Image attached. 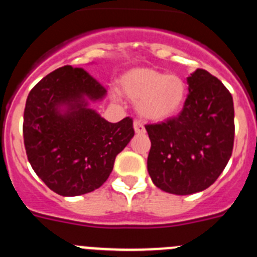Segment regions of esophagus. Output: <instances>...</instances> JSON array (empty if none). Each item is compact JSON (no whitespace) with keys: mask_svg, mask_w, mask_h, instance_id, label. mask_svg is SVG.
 Segmentation results:
<instances>
[{"mask_svg":"<svg viewBox=\"0 0 257 257\" xmlns=\"http://www.w3.org/2000/svg\"><path fill=\"white\" fill-rule=\"evenodd\" d=\"M134 128H135V133L136 134L145 133L144 123H143L142 121H139V119H135V121H134Z\"/></svg>","mask_w":257,"mask_h":257,"instance_id":"esophagus-1","label":"esophagus"}]
</instances>
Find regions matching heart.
<instances>
[{
    "label": "heart",
    "mask_w": 257,
    "mask_h": 257,
    "mask_svg": "<svg viewBox=\"0 0 257 257\" xmlns=\"http://www.w3.org/2000/svg\"><path fill=\"white\" fill-rule=\"evenodd\" d=\"M122 92L138 103L143 117L162 121L179 112L187 95V86L178 76L136 68L128 70L119 81Z\"/></svg>",
    "instance_id": "heart-1"
}]
</instances>
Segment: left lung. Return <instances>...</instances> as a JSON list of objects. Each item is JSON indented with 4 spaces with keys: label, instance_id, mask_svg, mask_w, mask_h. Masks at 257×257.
Listing matches in <instances>:
<instances>
[{
    "label": "left lung",
    "instance_id": "8db88e82",
    "mask_svg": "<svg viewBox=\"0 0 257 257\" xmlns=\"http://www.w3.org/2000/svg\"><path fill=\"white\" fill-rule=\"evenodd\" d=\"M189 94L176 117L145 124L148 172L163 192L187 196L220 176L234 145V105L228 88L207 70L188 77Z\"/></svg>",
    "mask_w": 257,
    "mask_h": 257
}]
</instances>
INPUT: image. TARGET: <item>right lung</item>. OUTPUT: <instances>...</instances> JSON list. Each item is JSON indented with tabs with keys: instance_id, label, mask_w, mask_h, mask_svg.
Segmentation results:
<instances>
[{
	"instance_id": "obj_1",
	"label": "right lung",
	"mask_w": 257,
	"mask_h": 257,
	"mask_svg": "<svg viewBox=\"0 0 257 257\" xmlns=\"http://www.w3.org/2000/svg\"><path fill=\"white\" fill-rule=\"evenodd\" d=\"M106 88L83 68L64 65L47 74L27 97L23 138L38 178L64 197L100 188L119 152L133 139V118L110 123L86 108L83 96L97 100ZM59 105H68L61 115Z\"/></svg>"
}]
</instances>
